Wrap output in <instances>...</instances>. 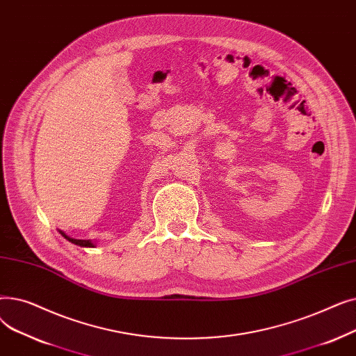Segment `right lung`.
Listing matches in <instances>:
<instances>
[{
	"label": "right lung",
	"mask_w": 356,
	"mask_h": 356,
	"mask_svg": "<svg viewBox=\"0 0 356 356\" xmlns=\"http://www.w3.org/2000/svg\"><path fill=\"white\" fill-rule=\"evenodd\" d=\"M60 234H62V236H65L69 242H72V244H74V245H79V247H85V248H92V247H95V244H93L92 241H89V239H76V238H70L69 235H66L65 232H62V231H59Z\"/></svg>",
	"instance_id": "add662e5"
}]
</instances>
